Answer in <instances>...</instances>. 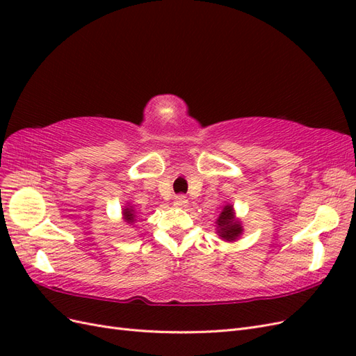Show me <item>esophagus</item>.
<instances>
[{"label":"esophagus","mask_w":356,"mask_h":356,"mask_svg":"<svg viewBox=\"0 0 356 356\" xmlns=\"http://www.w3.org/2000/svg\"><path fill=\"white\" fill-rule=\"evenodd\" d=\"M174 204H175V207H178V208H187L188 207V199L184 195H179V196L175 197Z\"/></svg>","instance_id":"1"}]
</instances>
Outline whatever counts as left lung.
<instances>
[{
    "label": "left lung",
    "instance_id": "left-lung-1",
    "mask_svg": "<svg viewBox=\"0 0 356 356\" xmlns=\"http://www.w3.org/2000/svg\"><path fill=\"white\" fill-rule=\"evenodd\" d=\"M217 233L221 239L227 242H234L236 239H239L241 234L243 233L241 221L234 217L233 204H225L222 208L217 220Z\"/></svg>",
    "mask_w": 356,
    "mask_h": 356
}]
</instances>
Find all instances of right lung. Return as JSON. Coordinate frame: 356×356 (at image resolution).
<instances>
[{
    "instance_id": "right-lung-1",
    "label": "right lung",
    "mask_w": 356,
    "mask_h": 356,
    "mask_svg": "<svg viewBox=\"0 0 356 356\" xmlns=\"http://www.w3.org/2000/svg\"><path fill=\"white\" fill-rule=\"evenodd\" d=\"M123 220L127 222V224H134L136 221V215H135V209L134 207H124L123 209Z\"/></svg>"
}]
</instances>
